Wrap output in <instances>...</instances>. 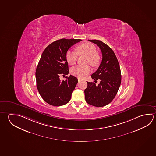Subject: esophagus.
<instances>
[{"mask_svg": "<svg viewBox=\"0 0 156 156\" xmlns=\"http://www.w3.org/2000/svg\"><path fill=\"white\" fill-rule=\"evenodd\" d=\"M78 82H81V81H82V79H79V78H78Z\"/></svg>", "mask_w": 156, "mask_h": 156, "instance_id": "esophagus-1", "label": "esophagus"}]
</instances>
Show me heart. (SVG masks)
I'll return each instance as SVG.
<instances>
[{
  "instance_id": "obj_1",
  "label": "heart",
  "mask_w": 156,
  "mask_h": 156,
  "mask_svg": "<svg viewBox=\"0 0 156 156\" xmlns=\"http://www.w3.org/2000/svg\"><path fill=\"white\" fill-rule=\"evenodd\" d=\"M76 52L67 51L66 54V60L70 65H74L77 62L78 55H87L86 63H89L93 67H96L100 63V56L96 52V48L94 44L86 42L77 45L75 48ZM72 74L74 76L83 78L86 77L91 72L89 65L75 66L71 69Z\"/></svg>"
}]
</instances>
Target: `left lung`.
Masks as SVG:
<instances>
[{
  "label": "left lung",
  "instance_id": "8db88e82",
  "mask_svg": "<svg viewBox=\"0 0 156 156\" xmlns=\"http://www.w3.org/2000/svg\"><path fill=\"white\" fill-rule=\"evenodd\" d=\"M89 41L100 48L102 59L98 70L91 76L94 80H100V83L96 85L93 82H87V87L84 90L85 98L90 105L105 106L115 98L120 87V66L115 52L107 45L98 40Z\"/></svg>",
  "mask_w": 156,
  "mask_h": 156
}]
</instances>
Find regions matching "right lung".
Wrapping results in <instances>:
<instances>
[{
	"label": "right lung",
	"mask_w": 156,
	"mask_h": 156,
	"mask_svg": "<svg viewBox=\"0 0 156 156\" xmlns=\"http://www.w3.org/2000/svg\"><path fill=\"white\" fill-rule=\"evenodd\" d=\"M79 39H61L52 42L42 53L36 72L37 87L44 101L54 106L68 103L78 83L76 77L70 75L61 81L60 75L69 74L66 54L69 48Z\"/></svg>",
	"instance_id": "obj_1"
}]
</instances>
